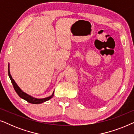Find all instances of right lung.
I'll return each instance as SVG.
<instances>
[{"instance_id":"obj_1","label":"right lung","mask_w":134,"mask_h":134,"mask_svg":"<svg viewBox=\"0 0 134 134\" xmlns=\"http://www.w3.org/2000/svg\"><path fill=\"white\" fill-rule=\"evenodd\" d=\"M8 76L10 79L11 81H12L13 86L14 89L16 92V93H17V94H18V96H19L20 98L25 100L26 101L29 102V103L35 104H41V103H43V102H44L46 101H47V100H49V99H51L52 98V97L54 96V91L52 94V95H51L50 96L47 97V98H45L38 99V98H34V97L30 96V95L28 94L27 93L24 92V91L19 87V86L17 85V83H16V82L14 81V80L12 78V77L10 74V68H9V66H8Z\"/></svg>"}]
</instances>
